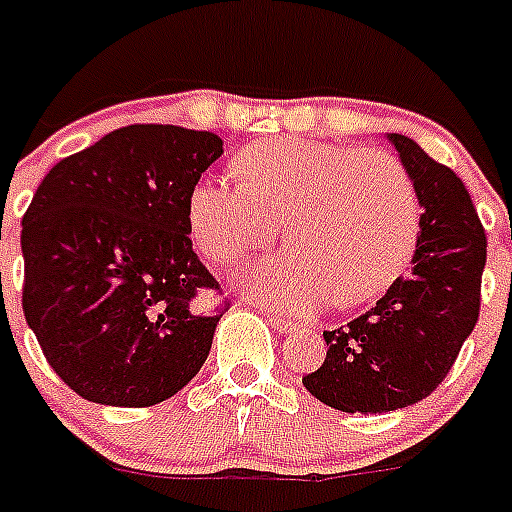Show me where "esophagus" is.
<instances>
[{
  "label": "esophagus",
  "instance_id": "34e87169",
  "mask_svg": "<svg viewBox=\"0 0 512 512\" xmlns=\"http://www.w3.org/2000/svg\"><path fill=\"white\" fill-rule=\"evenodd\" d=\"M269 322H272V327H275V330H280V333H293V330H296V325H293L290 320H285V317H280V314H272V317H269Z\"/></svg>",
  "mask_w": 512,
  "mask_h": 512
}]
</instances>
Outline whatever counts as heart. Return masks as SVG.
<instances>
[{"mask_svg": "<svg viewBox=\"0 0 512 512\" xmlns=\"http://www.w3.org/2000/svg\"><path fill=\"white\" fill-rule=\"evenodd\" d=\"M240 179L206 177L187 203L190 232L214 264L267 248L285 222L288 248L237 277L248 296L306 314L333 296L359 306L391 290L410 267L420 203L394 155L317 140L245 147Z\"/></svg>", "mask_w": 512, "mask_h": 512, "instance_id": "obj_1", "label": "heart"}]
</instances>
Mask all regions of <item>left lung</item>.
Masks as SVG:
<instances>
[{
    "instance_id": "8db88e82",
    "label": "left lung",
    "mask_w": 512,
    "mask_h": 512,
    "mask_svg": "<svg viewBox=\"0 0 512 512\" xmlns=\"http://www.w3.org/2000/svg\"><path fill=\"white\" fill-rule=\"evenodd\" d=\"M412 179L420 235L412 269L357 320L325 330V362L306 391L341 412L404 410L447 378L481 306L486 235L455 171L404 134H388Z\"/></svg>"
}]
</instances>
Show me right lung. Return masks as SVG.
<instances>
[{"label": "right lung", "instance_id": "add662e5", "mask_svg": "<svg viewBox=\"0 0 512 512\" xmlns=\"http://www.w3.org/2000/svg\"><path fill=\"white\" fill-rule=\"evenodd\" d=\"M222 137L134 124L52 166L23 216V314L65 386L94 404L153 407L206 362L222 314L192 251L190 203Z\"/></svg>", "mask_w": 512, "mask_h": 512}]
</instances>
